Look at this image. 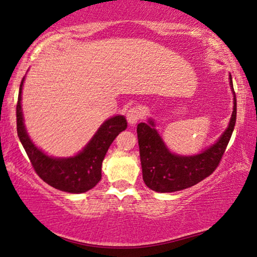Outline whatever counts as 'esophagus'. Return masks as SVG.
I'll use <instances>...</instances> for the list:
<instances>
[{"label": "esophagus", "instance_id": "34e87169", "mask_svg": "<svg viewBox=\"0 0 257 257\" xmlns=\"http://www.w3.org/2000/svg\"><path fill=\"white\" fill-rule=\"evenodd\" d=\"M126 118L130 125H136L140 118H142V111L138 107H132L130 108L126 113Z\"/></svg>", "mask_w": 257, "mask_h": 257}]
</instances>
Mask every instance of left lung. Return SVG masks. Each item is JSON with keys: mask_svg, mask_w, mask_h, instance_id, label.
<instances>
[{"mask_svg": "<svg viewBox=\"0 0 257 257\" xmlns=\"http://www.w3.org/2000/svg\"><path fill=\"white\" fill-rule=\"evenodd\" d=\"M233 93V112L228 124L217 140L201 152L181 156L171 152L156 128L153 118L140 122L137 127L143 179L146 186L159 193H172L192 187L214 172L229 143L236 121V98L231 76L228 77Z\"/></svg>", "mask_w": 257, "mask_h": 257, "instance_id": "8db88e82", "label": "left lung"}]
</instances>
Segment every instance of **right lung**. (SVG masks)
<instances>
[{"label": "right lung", "instance_id": "add662e5", "mask_svg": "<svg viewBox=\"0 0 257 257\" xmlns=\"http://www.w3.org/2000/svg\"><path fill=\"white\" fill-rule=\"evenodd\" d=\"M26 76L20 85L16 107L17 135L36 173L42 180L62 192L80 194L92 189L101 179V164L108 147L119 133L127 127L121 114L108 118L99 126L90 142L72 157H52L40 149L30 138L24 124L22 90Z\"/></svg>", "mask_w": 257, "mask_h": 257}]
</instances>
